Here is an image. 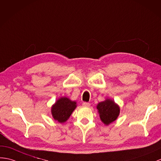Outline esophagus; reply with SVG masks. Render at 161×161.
Segmentation results:
<instances>
[{
    "instance_id": "34e87169",
    "label": "esophagus",
    "mask_w": 161,
    "mask_h": 161,
    "mask_svg": "<svg viewBox=\"0 0 161 161\" xmlns=\"http://www.w3.org/2000/svg\"><path fill=\"white\" fill-rule=\"evenodd\" d=\"M82 106L84 107H89L90 106H91V104L88 102H83V103H82Z\"/></svg>"
}]
</instances>
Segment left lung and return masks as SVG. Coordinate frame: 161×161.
Returning <instances> with one entry per match:
<instances>
[{
	"label": "left lung",
	"instance_id": "1",
	"mask_svg": "<svg viewBox=\"0 0 161 161\" xmlns=\"http://www.w3.org/2000/svg\"><path fill=\"white\" fill-rule=\"evenodd\" d=\"M97 108L98 109L100 119L106 125L110 124L117 119L120 109L114 101L106 99L104 102L98 103Z\"/></svg>",
	"mask_w": 161,
	"mask_h": 161
}]
</instances>
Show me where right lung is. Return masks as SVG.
Returning a JSON list of instances; mask_svg holds the SVG:
<instances>
[{"mask_svg": "<svg viewBox=\"0 0 161 161\" xmlns=\"http://www.w3.org/2000/svg\"><path fill=\"white\" fill-rule=\"evenodd\" d=\"M76 102L66 97L58 99L51 108V113L55 120L59 123L65 122L76 108Z\"/></svg>", "mask_w": 161, "mask_h": 161, "instance_id": "add662e5", "label": "right lung"}]
</instances>
